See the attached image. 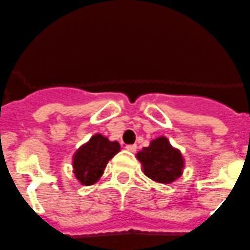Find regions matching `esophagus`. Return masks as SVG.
<instances>
[{
  "label": "esophagus",
  "instance_id": "esophagus-1",
  "mask_svg": "<svg viewBox=\"0 0 250 250\" xmlns=\"http://www.w3.org/2000/svg\"><path fill=\"white\" fill-rule=\"evenodd\" d=\"M125 149H127L128 151H132V153H134V151L137 150V144H128V146H125Z\"/></svg>",
  "mask_w": 250,
  "mask_h": 250
}]
</instances>
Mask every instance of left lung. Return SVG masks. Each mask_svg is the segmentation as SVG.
I'll list each match as a JSON object with an SVG mask.
<instances>
[{"label": "left lung", "mask_w": 250, "mask_h": 250, "mask_svg": "<svg viewBox=\"0 0 250 250\" xmlns=\"http://www.w3.org/2000/svg\"><path fill=\"white\" fill-rule=\"evenodd\" d=\"M136 157L143 167L144 175L155 183H174L183 175L185 167L181 151L174 148L167 137L153 139Z\"/></svg>", "instance_id": "1"}]
</instances>
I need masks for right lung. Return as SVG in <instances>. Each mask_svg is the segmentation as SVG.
Masks as SVG:
<instances>
[{
    "mask_svg": "<svg viewBox=\"0 0 250 250\" xmlns=\"http://www.w3.org/2000/svg\"><path fill=\"white\" fill-rule=\"evenodd\" d=\"M121 150L117 141L111 142L100 133L83 144L72 157V172L80 184L90 186L102 176L107 163Z\"/></svg>",
    "mask_w": 250,
    "mask_h": 250,
    "instance_id": "right-lung-1",
    "label": "right lung"
}]
</instances>
